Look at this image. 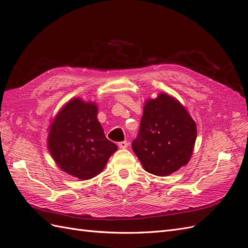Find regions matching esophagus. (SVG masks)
<instances>
[{"mask_svg":"<svg viewBox=\"0 0 248 248\" xmlns=\"http://www.w3.org/2000/svg\"><path fill=\"white\" fill-rule=\"evenodd\" d=\"M118 146H119L120 149H125V148L128 147V141H127V140L120 141V142H118Z\"/></svg>","mask_w":248,"mask_h":248,"instance_id":"esophagus-1","label":"esophagus"}]
</instances>
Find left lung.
<instances>
[{
    "instance_id": "left-lung-1",
    "label": "left lung",
    "mask_w": 248,
    "mask_h": 248,
    "mask_svg": "<svg viewBox=\"0 0 248 248\" xmlns=\"http://www.w3.org/2000/svg\"><path fill=\"white\" fill-rule=\"evenodd\" d=\"M197 126L182 104L168 94L145 104L132 150L142 167L156 176H168L189 161Z\"/></svg>"
}]
</instances>
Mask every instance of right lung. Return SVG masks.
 <instances>
[{"label":"right lung","instance_id":"obj_1","mask_svg":"<svg viewBox=\"0 0 248 248\" xmlns=\"http://www.w3.org/2000/svg\"><path fill=\"white\" fill-rule=\"evenodd\" d=\"M48 149L60 169L88 180L99 174L118 147L106 138L95 104L76 98L52 121Z\"/></svg>","mask_w":248,"mask_h":248}]
</instances>
